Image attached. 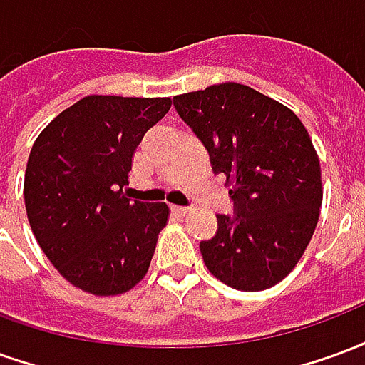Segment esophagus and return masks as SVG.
<instances>
[{
    "label": "esophagus",
    "mask_w": 365,
    "mask_h": 365,
    "mask_svg": "<svg viewBox=\"0 0 365 365\" xmlns=\"http://www.w3.org/2000/svg\"><path fill=\"white\" fill-rule=\"evenodd\" d=\"M172 211H174L175 215H180V217H185V215H190V209H187V207L172 205Z\"/></svg>",
    "instance_id": "esophagus-1"
}]
</instances>
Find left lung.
<instances>
[{
  "mask_svg": "<svg viewBox=\"0 0 365 365\" xmlns=\"http://www.w3.org/2000/svg\"><path fill=\"white\" fill-rule=\"evenodd\" d=\"M205 144L215 174L227 175L235 217L217 215L203 240L207 269L238 291H264L297 266L322 203L321 164L295 113L248 86L217 83L174 97Z\"/></svg>",
  "mask_w": 365,
  "mask_h": 365,
  "instance_id": "8db88e82",
  "label": "left lung"
}]
</instances>
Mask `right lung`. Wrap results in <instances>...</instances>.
Segmentation results:
<instances>
[{"mask_svg":"<svg viewBox=\"0 0 365 365\" xmlns=\"http://www.w3.org/2000/svg\"><path fill=\"white\" fill-rule=\"evenodd\" d=\"M170 97L88 96L52 119L29 154L25 207L36 242L62 277L109 297L143 279L166 227V203L133 201L136 146Z\"/></svg>","mask_w":365,"mask_h":365,"instance_id":"1","label":"right lung"}]
</instances>
